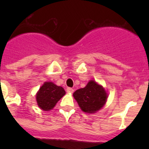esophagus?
Listing matches in <instances>:
<instances>
[{
  "instance_id": "1",
  "label": "esophagus",
  "mask_w": 149,
  "mask_h": 149,
  "mask_svg": "<svg viewBox=\"0 0 149 149\" xmlns=\"http://www.w3.org/2000/svg\"><path fill=\"white\" fill-rule=\"evenodd\" d=\"M66 92L68 93H72L74 92V89H72V88H70V87H68L66 89Z\"/></svg>"
}]
</instances>
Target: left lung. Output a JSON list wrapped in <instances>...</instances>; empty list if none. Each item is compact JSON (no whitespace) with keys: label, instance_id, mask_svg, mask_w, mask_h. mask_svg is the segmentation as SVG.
<instances>
[{"label":"left lung","instance_id":"left-lung-1","mask_svg":"<svg viewBox=\"0 0 149 149\" xmlns=\"http://www.w3.org/2000/svg\"><path fill=\"white\" fill-rule=\"evenodd\" d=\"M73 96L81 110L89 113L99 110L107 98L104 89L94 81H90L85 87L76 90Z\"/></svg>","mask_w":149,"mask_h":149}]
</instances>
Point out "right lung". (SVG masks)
Returning a JSON list of instances; mask_svg holds the SVG:
<instances>
[{"instance_id": "obj_1", "label": "right lung", "mask_w": 149, "mask_h": 149, "mask_svg": "<svg viewBox=\"0 0 149 149\" xmlns=\"http://www.w3.org/2000/svg\"><path fill=\"white\" fill-rule=\"evenodd\" d=\"M65 94L63 87L51 82H45L36 94L38 106L43 110L49 111Z\"/></svg>"}]
</instances>
